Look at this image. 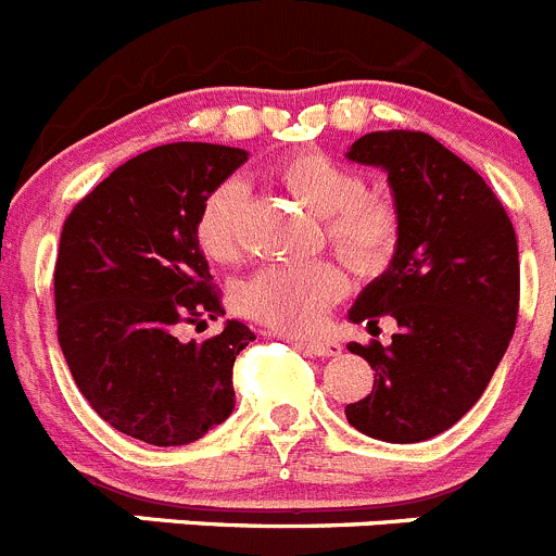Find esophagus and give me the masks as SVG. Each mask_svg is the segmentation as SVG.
<instances>
[{
	"label": "esophagus",
	"mask_w": 556,
	"mask_h": 556,
	"mask_svg": "<svg viewBox=\"0 0 556 556\" xmlns=\"http://www.w3.org/2000/svg\"><path fill=\"white\" fill-rule=\"evenodd\" d=\"M303 353L317 355V358H333V355L341 353V348L330 339H298L294 341Z\"/></svg>",
	"instance_id": "34e87169"
}]
</instances>
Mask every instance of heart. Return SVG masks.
Wrapping results in <instances>:
<instances>
[{
    "label": "heart",
    "mask_w": 556,
    "mask_h": 556,
    "mask_svg": "<svg viewBox=\"0 0 556 556\" xmlns=\"http://www.w3.org/2000/svg\"><path fill=\"white\" fill-rule=\"evenodd\" d=\"M273 176L294 201L323 217L325 239L355 273L380 275L389 269L402 242V212L394 195L366 190V178L355 167L319 149L283 156ZM242 208L244 187L237 178H226L203 198L195 233L212 262L228 264L239 256ZM344 292L348 275L328 258L269 264L239 283L237 308L267 328L308 333Z\"/></svg>",
    "instance_id": "obj_1"
}]
</instances>
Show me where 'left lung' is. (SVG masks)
Returning a JSON list of instances; mask_svg holds the SVG:
<instances>
[{"label":"left lung","mask_w":556,"mask_h":556,"mask_svg":"<svg viewBox=\"0 0 556 556\" xmlns=\"http://www.w3.org/2000/svg\"><path fill=\"white\" fill-rule=\"evenodd\" d=\"M348 156L389 173L402 242L350 312L371 330L394 317L400 330L386 348H348L369 361L375 386L344 414L364 435L416 444L475 407L510 344L521 300L516 231L485 178L425 131H371Z\"/></svg>","instance_id":"8db88e82"}]
</instances>
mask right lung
Wrapping results in <instances>:
<instances>
[{"label":"right lung","mask_w":556,"mask_h":556,"mask_svg":"<svg viewBox=\"0 0 556 556\" xmlns=\"http://www.w3.org/2000/svg\"><path fill=\"white\" fill-rule=\"evenodd\" d=\"M244 160L228 146L167 142L112 170L65 217L60 348L96 414L146 444H192L233 410V361L253 330L228 319L223 333L178 341V328L226 314L195 220Z\"/></svg>","instance_id":"right-lung-1"}]
</instances>
